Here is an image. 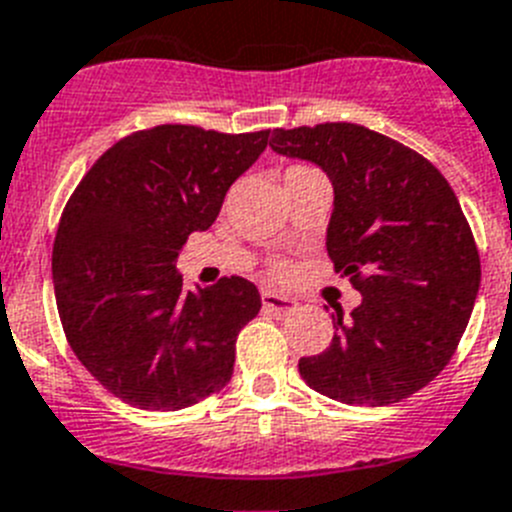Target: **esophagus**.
Wrapping results in <instances>:
<instances>
[{
	"instance_id": "obj_1",
	"label": "esophagus",
	"mask_w": 512,
	"mask_h": 512,
	"mask_svg": "<svg viewBox=\"0 0 512 512\" xmlns=\"http://www.w3.org/2000/svg\"><path fill=\"white\" fill-rule=\"evenodd\" d=\"M262 306L268 311H275V314H288L291 309H296V301L275 291H262Z\"/></svg>"
}]
</instances>
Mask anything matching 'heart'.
Here are the masks:
<instances>
[{
	"mask_svg": "<svg viewBox=\"0 0 512 512\" xmlns=\"http://www.w3.org/2000/svg\"><path fill=\"white\" fill-rule=\"evenodd\" d=\"M291 170H293V167H291ZM270 273H273V275H286L288 273V262H283V260L273 262V265H270Z\"/></svg>",
	"mask_w": 512,
	"mask_h": 512,
	"instance_id": "b5f03b06",
	"label": "heart"
}]
</instances>
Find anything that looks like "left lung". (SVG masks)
Here are the masks:
<instances>
[{
	"label": "left lung",
	"mask_w": 512,
	"mask_h": 512,
	"mask_svg": "<svg viewBox=\"0 0 512 512\" xmlns=\"http://www.w3.org/2000/svg\"><path fill=\"white\" fill-rule=\"evenodd\" d=\"M278 154L319 164L335 188L327 252L363 293L330 348L301 358L324 397L384 407L448 366L479 291V252L446 177L410 146L358 123L275 128Z\"/></svg>",
	"instance_id": "8db88e82"
}]
</instances>
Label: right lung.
Segmentation results:
<instances>
[{"mask_svg": "<svg viewBox=\"0 0 512 512\" xmlns=\"http://www.w3.org/2000/svg\"><path fill=\"white\" fill-rule=\"evenodd\" d=\"M268 136L185 123L128 133L66 201L53 239L61 327L79 363L126 404L182 410L229 384L260 293L239 275L185 291L175 265Z\"/></svg>", "mask_w": 512, "mask_h": 512, "instance_id": "obj_1", "label": "right lung"}]
</instances>
